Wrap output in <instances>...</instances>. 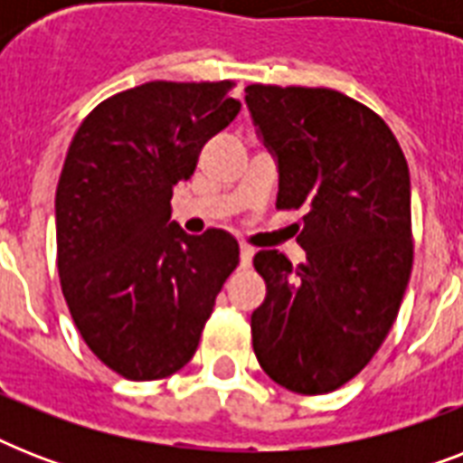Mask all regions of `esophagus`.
<instances>
[{
    "label": "esophagus",
    "instance_id": "1",
    "mask_svg": "<svg viewBox=\"0 0 463 463\" xmlns=\"http://www.w3.org/2000/svg\"><path fill=\"white\" fill-rule=\"evenodd\" d=\"M252 257H254V250L250 245H240V267L247 269L252 264Z\"/></svg>",
    "mask_w": 463,
    "mask_h": 463
}]
</instances>
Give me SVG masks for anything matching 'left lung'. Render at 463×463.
<instances>
[{"label": "left lung", "instance_id": "8db88e82", "mask_svg": "<svg viewBox=\"0 0 463 463\" xmlns=\"http://www.w3.org/2000/svg\"><path fill=\"white\" fill-rule=\"evenodd\" d=\"M279 163L276 209L303 211L307 260L261 250L267 298L252 312L261 370L298 394L344 387L394 324L413 267L411 177L384 119L331 89H245Z\"/></svg>", "mask_w": 463, "mask_h": 463}]
</instances>
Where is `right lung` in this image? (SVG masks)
Segmentation results:
<instances>
[{
    "instance_id": "1",
    "label": "right lung",
    "mask_w": 463,
    "mask_h": 463,
    "mask_svg": "<svg viewBox=\"0 0 463 463\" xmlns=\"http://www.w3.org/2000/svg\"><path fill=\"white\" fill-rule=\"evenodd\" d=\"M232 81H148L93 108L61 167L57 269L93 355L134 382L163 380L194 355L238 240L170 221L175 184L238 118Z\"/></svg>"
}]
</instances>
